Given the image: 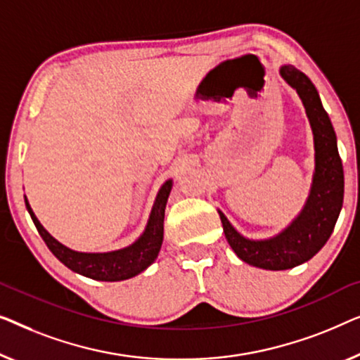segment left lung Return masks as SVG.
Here are the masks:
<instances>
[{"label": "left lung", "instance_id": "1", "mask_svg": "<svg viewBox=\"0 0 360 360\" xmlns=\"http://www.w3.org/2000/svg\"><path fill=\"white\" fill-rule=\"evenodd\" d=\"M281 77L300 96L315 141V173L305 205L287 229L267 240L245 238L219 210L225 238L236 256L250 266L267 271L292 269L311 259L330 240L344 199V171L338 139L315 84L292 65L281 67Z\"/></svg>", "mask_w": 360, "mask_h": 360}]
</instances>
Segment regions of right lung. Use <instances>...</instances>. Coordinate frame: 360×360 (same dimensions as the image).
Returning a JSON list of instances; mask_svg holds the SVG:
<instances>
[{
  "instance_id": "right-lung-1",
  "label": "right lung",
  "mask_w": 360,
  "mask_h": 360,
  "mask_svg": "<svg viewBox=\"0 0 360 360\" xmlns=\"http://www.w3.org/2000/svg\"><path fill=\"white\" fill-rule=\"evenodd\" d=\"M171 187H173V179H168L161 186L158 195L155 199L153 209H151L148 224H146L145 231L141 233L139 240L131 243L127 248L109 252H81L70 250V248L55 240L40 225L37 217H35L32 209H30L26 195H24V200H26L27 212L34 221L35 229L39 231V235L42 236L45 245L49 246V250L53 252V256L60 262H63L68 269L78 272V274L84 277H89V279L117 282L130 279V277H135L140 272H143L158 257L161 243H163L165 209Z\"/></svg>"
}]
</instances>
